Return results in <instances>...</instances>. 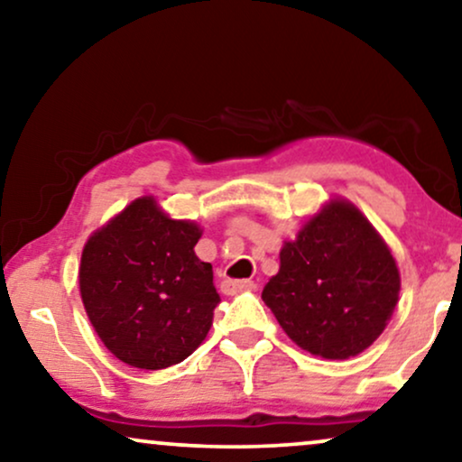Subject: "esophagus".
I'll return each mask as SVG.
<instances>
[{"label":"esophagus","instance_id":"34e87169","mask_svg":"<svg viewBox=\"0 0 462 462\" xmlns=\"http://www.w3.org/2000/svg\"><path fill=\"white\" fill-rule=\"evenodd\" d=\"M254 288V282L252 280H225L220 283V290H223L225 294H236V292H242V290H250Z\"/></svg>","mask_w":462,"mask_h":462}]
</instances>
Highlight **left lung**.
Wrapping results in <instances>:
<instances>
[{
  "instance_id": "obj_1",
  "label": "left lung",
  "mask_w": 462,
  "mask_h": 462,
  "mask_svg": "<svg viewBox=\"0 0 462 462\" xmlns=\"http://www.w3.org/2000/svg\"><path fill=\"white\" fill-rule=\"evenodd\" d=\"M397 294L387 244L356 206L334 199L283 244L263 300L300 349L346 359L381 337Z\"/></svg>"
}]
</instances>
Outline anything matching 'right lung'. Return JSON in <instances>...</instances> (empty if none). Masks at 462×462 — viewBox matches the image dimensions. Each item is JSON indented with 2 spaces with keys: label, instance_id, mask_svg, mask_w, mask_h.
<instances>
[{
  "label": "right lung",
  "instance_id": "1",
  "mask_svg": "<svg viewBox=\"0 0 462 462\" xmlns=\"http://www.w3.org/2000/svg\"><path fill=\"white\" fill-rule=\"evenodd\" d=\"M199 237L191 220H172L153 198H141L88 239L81 300L100 340L124 364L168 368L206 338L220 296L212 264L195 256Z\"/></svg>",
  "mask_w": 462,
  "mask_h": 462
}]
</instances>
